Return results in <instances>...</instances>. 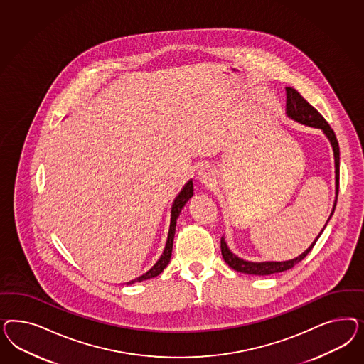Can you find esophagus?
<instances>
[{
	"label": "esophagus",
	"mask_w": 364,
	"mask_h": 364,
	"mask_svg": "<svg viewBox=\"0 0 364 364\" xmlns=\"http://www.w3.org/2000/svg\"><path fill=\"white\" fill-rule=\"evenodd\" d=\"M198 180L204 187H210L212 183L215 181V173L210 169V166H203L200 168L198 172Z\"/></svg>",
	"instance_id": "obj_1"
}]
</instances>
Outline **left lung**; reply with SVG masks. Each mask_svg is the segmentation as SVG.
<instances>
[{
  "instance_id": "left-lung-1",
  "label": "left lung",
  "mask_w": 364,
  "mask_h": 364,
  "mask_svg": "<svg viewBox=\"0 0 364 364\" xmlns=\"http://www.w3.org/2000/svg\"><path fill=\"white\" fill-rule=\"evenodd\" d=\"M287 104L286 113L289 119H292L294 122H300L303 125L312 127V128H318L321 129V132L326 134V137L328 139L331 146H332V152H333V160H335V201H333V208L331 212L330 218L327 223L330 221L331 216L333 215V210L336 207V200H338V193H339V166H341V151H339V144L336 140V136L333 131L331 129L328 122L323 119V116L320 114L318 110L315 109L312 105H309L306 100L301 97V95L299 93L296 89L289 88L287 87ZM326 223V225H327ZM324 225V228H326ZM324 228L320 231L319 235L316 236V239L312 242L309 248L301 255H299L298 257L286 260V262H260V263H255V262H248L244 260L242 257L236 256L232 252L228 247V244L225 242L224 237H221V255L223 259L225 260V263L233 268L237 272L247 274V275L265 276L277 274V272H283L289 268H292L294 265L298 264L299 262H301L307 255L311 252V250L314 248L315 242H318L320 235L324 231Z\"/></svg>"
}]
</instances>
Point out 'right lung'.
Returning <instances> with one entry per match:
<instances>
[{
  "mask_svg": "<svg viewBox=\"0 0 364 364\" xmlns=\"http://www.w3.org/2000/svg\"><path fill=\"white\" fill-rule=\"evenodd\" d=\"M192 196H193V183H192V178H191L173 200V204H172V208H171V224H169V231H168V237H166V248L160 256V259L154 263V267L149 271H146L143 275L128 282L127 283L128 286L133 284V283H140L144 280L156 277L164 271V268L169 263L171 256H172V247H173V237H175V231H176L177 218H178L181 210L184 208V205L187 204L188 200Z\"/></svg>",
  "mask_w": 364,
  "mask_h": 364,
  "instance_id": "1",
  "label": "right lung"
}]
</instances>
